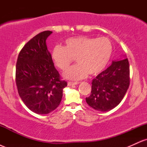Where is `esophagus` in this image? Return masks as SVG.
I'll list each match as a JSON object with an SVG mask.
<instances>
[{
	"instance_id": "34e87169",
	"label": "esophagus",
	"mask_w": 147,
	"mask_h": 147,
	"mask_svg": "<svg viewBox=\"0 0 147 147\" xmlns=\"http://www.w3.org/2000/svg\"><path fill=\"white\" fill-rule=\"evenodd\" d=\"M79 82H68V86H73V85H77L78 84Z\"/></svg>"
}]
</instances>
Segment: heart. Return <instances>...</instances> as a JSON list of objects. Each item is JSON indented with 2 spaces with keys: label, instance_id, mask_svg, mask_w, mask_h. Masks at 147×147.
Masks as SVG:
<instances>
[{
  "label": "heart",
  "instance_id": "b5f03b06",
  "mask_svg": "<svg viewBox=\"0 0 147 147\" xmlns=\"http://www.w3.org/2000/svg\"><path fill=\"white\" fill-rule=\"evenodd\" d=\"M113 48L110 41L104 37H71L64 42L63 47L57 45L52 52V59L60 70H65L74 58L77 62L64 73L70 79H80L86 76L97 75L106 66Z\"/></svg>",
  "mask_w": 147,
  "mask_h": 147
}]
</instances>
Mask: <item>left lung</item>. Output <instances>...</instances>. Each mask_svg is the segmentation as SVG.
Wrapping results in <instances>:
<instances>
[{"label":"left lung","mask_w":147,"mask_h":147,"mask_svg":"<svg viewBox=\"0 0 147 147\" xmlns=\"http://www.w3.org/2000/svg\"><path fill=\"white\" fill-rule=\"evenodd\" d=\"M130 84L128 59L113 61L106 70L92 81L90 95L86 97L87 104L99 111H110L124 98Z\"/></svg>","instance_id":"8db88e82"}]
</instances>
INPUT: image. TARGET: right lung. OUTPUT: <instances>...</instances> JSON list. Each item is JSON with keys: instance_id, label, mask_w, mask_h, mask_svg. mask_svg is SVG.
Masks as SVG:
<instances>
[{"instance_id": "obj_1", "label": "right lung", "mask_w": 147, "mask_h": 147, "mask_svg": "<svg viewBox=\"0 0 147 147\" xmlns=\"http://www.w3.org/2000/svg\"><path fill=\"white\" fill-rule=\"evenodd\" d=\"M51 31L38 34L18 54L16 65L18 92L25 106L37 114H48L56 109L67 82L54 65L46 41Z\"/></svg>"}]
</instances>
